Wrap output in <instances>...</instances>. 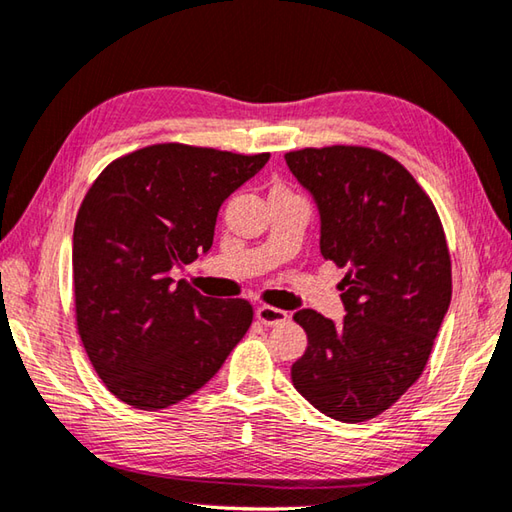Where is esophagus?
I'll return each instance as SVG.
<instances>
[{
	"label": "esophagus",
	"instance_id": "obj_1",
	"mask_svg": "<svg viewBox=\"0 0 512 512\" xmlns=\"http://www.w3.org/2000/svg\"><path fill=\"white\" fill-rule=\"evenodd\" d=\"M255 315H257V319L264 326H277V324H282V322H286V319H288L286 310L275 308V306H259Z\"/></svg>",
	"mask_w": 512,
	"mask_h": 512
}]
</instances>
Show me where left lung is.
<instances>
[{
	"mask_svg": "<svg viewBox=\"0 0 512 512\" xmlns=\"http://www.w3.org/2000/svg\"><path fill=\"white\" fill-rule=\"evenodd\" d=\"M286 164L319 213V250L346 268L342 324L297 310L308 348L297 393L337 422H364L417 382L450 306L442 222L408 170L364 146L304 148Z\"/></svg>",
	"mask_w": 512,
	"mask_h": 512,
	"instance_id": "obj_1",
	"label": "left lung"
}]
</instances>
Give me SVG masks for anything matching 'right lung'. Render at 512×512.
Listing matches in <instances>:
<instances>
[{"instance_id":"right-lung-1","label":"right lung","mask_w":512,"mask_h":512,"mask_svg":"<svg viewBox=\"0 0 512 512\" xmlns=\"http://www.w3.org/2000/svg\"><path fill=\"white\" fill-rule=\"evenodd\" d=\"M268 157L157 144L115 159L86 193L73 230L77 328L128 406L193 395L253 324L244 299L206 297L170 270L208 253L219 208Z\"/></svg>"}]
</instances>
